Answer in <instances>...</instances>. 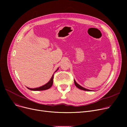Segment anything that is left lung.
Wrapping results in <instances>:
<instances>
[{
  "instance_id": "obj_1",
  "label": "left lung",
  "mask_w": 127,
  "mask_h": 127,
  "mask_svg": "<svg viewBox=\"0 0 127 127\" xmlns=\"http://www.w3.org/2000/svg\"><path fill=\"white\" fill-rule=\"evenodd\" d=\"M74 83H75V85L77 86V87L78 88H79V89L82 90H84V91H91V90H88V89H85V88H84L82 87L81 86H80V85H79V84H78L76 82V81L75 80H74Z\"/></svg>"
}]
</instances>
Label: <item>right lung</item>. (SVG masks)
I'll return each instance as SVG.
<instances>
[{"mask_svg": "<svg viewBox=\"0 0 127 127\" xmlns=\"http://www.w3.org/2000/svg\"><path fill=\"white\" fill-rule=\"evenodd\" d=\"M58 69L56 71H57L58 70ZM53 77H54V75H53L51 79L50 80V81L47 83H46V84L41 86V87H39V88H35V89H30V88H27H27L29 90H30L31 91H44V90H48V89H49V88H50L51 87V86L53 84Z\"/></svg>", "mask_w": 127, "mask_h": 127, "instance_id": "1", "label": "right lung"}]
</instances>
